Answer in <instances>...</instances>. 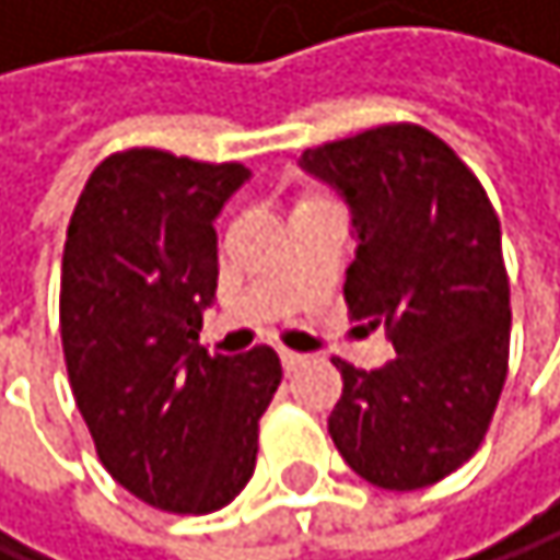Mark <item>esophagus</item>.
I'll use <instances>...</instances> for the list:
<instances>
[{"mask_svg":"<svg viewBox=\"0 0 560 560\" xmlns=\"http://www.w3.org/2000/svg\"><path fill=\"white\" fill-rule=\"evenodd\" d=\"M278 355H282V365H285V373H295L299 365L305 362V355H299V352H292V349H282V352H278Z\"/></svg>","mask_w":560,"mask_h":560,"instance_id":"34e87169","label":"esophagus"}]
</instances>
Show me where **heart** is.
<instances>
[{"label": "heart", "instance_id": "obj_1", "mask_svg": "<svg viewBox=\"0 0 560 560\" xmlns=\"http://www.w3.org/2000/svg\"><path fill=\"white\" fill-rule=\"evenodd\" d=\"M312 198H322V195H315V190H308V187H305L302 195H299V201H295V205H302V201H312Z\"/></svg>", "mask_w": 560, "mask_h": 560}]
</instances>
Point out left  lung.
Masks as SVG:
<instances>
[{
  "instance_id": "8db88e82",
  "label": "left lung",
  "mask_w": 560,
  "mask_h": 560,
  "mask_svg": "<svg viewBox=\"0 0 560 560\" xmlns=\"http://www.w3.org/2000/svg\"><path fill=\"white\" fill-rule=\"evenodd\" d=\"M302 167L342 190L355 224L346 305L383 326V370L342 373L329 417L346 464L383 490H420L467 464L508 380L511 282L501 221L457 150L420 124L318 143Z\"/></svg>"
}]
</instances>
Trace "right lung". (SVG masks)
<instances>
[{
	"mask_svg": "<svg viewBox=\"0 0 560 560\" xmlns=\"http://www.w3.org/2000/svg\"><path fill=\"white\" fill-rule=\"evenodd\" d=\"M238 161L117 150L73 208L59 275V336L100 464L143 504L211 514L255 474L258 420L282 383L275 349L208 355L221 205Z\"/></svg>",
	"mask_w": 560,
	"mask_h": 560,
	"instance_id": "1",
	"label": "right lung"
}]
</instances>
